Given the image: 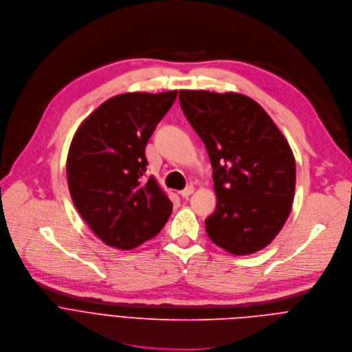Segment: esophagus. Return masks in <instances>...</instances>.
Instances as JSON below:
<instances>
[{"label":"esophagus","instance_id":"1","mask_svg":"<svg viewBox=\"0 0 352 352\" xmlns=\"http://www.w3.org/2000/svg\"><path fill=\"white\" fill-rule=\"evenodd\" d=\"M192 192H194V187H192V186H187L186 188H183L182 191H179V194H180L183 198L190 197Z\"/></svg>","mask_w":352,"mask_h":352}]
</instances>
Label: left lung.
Segmentation results:
<instances>
[{"label":"left lung","mask_w":352,"mask_h":352,"mask_svg":"<svg viewBox=\"0 0 352 352\" xmlns=\"http://www.w3.org/2000/svg\"><path fill=\"white\" fill-rule=\"evenodd\" d=\"M179 101L214 169L209 239L234 255L262 250L292 210L296 161L289 143L263 108L243 94L180 90Z\"/></svg>","instance_id":"1"}]
</instances>
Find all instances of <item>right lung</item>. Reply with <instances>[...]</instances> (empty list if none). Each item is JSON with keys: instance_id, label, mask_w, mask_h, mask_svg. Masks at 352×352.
<instances>
[{"instance_id": "obj_1", "label": "right lung", "mask_w": 352, "mask_h": 352, "mask_svg": "<svg viewBox=\"0 0 352 352\" xmlns=\"http://www.w3.org/2000/svg\"><path fill=\"white\" fill-rule=\"evenodd\" d=\"M177 91L127 93L100 105L78 129L66 173L78 212L108 245L131 250L155 237L172 202L147 170L146 146Z\"/></svg>"}]
</instances>
